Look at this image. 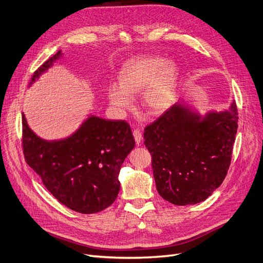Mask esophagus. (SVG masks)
Returning <instances> with one entry per match:
<instances>
[{
	"label": "esophagus",
	"mask_w": 263,
	"mask_h": 263,
	"mask_svg": "<svg viewBox=\"0 0 263 263\" xmlns=\"http://www.w3.org/2000/svg\"><path fill=\"white\" fill-rule=\"evenodd\" d=\"M133 135H134V137H135V141H136V143H137V144H140V142H141V140H142V135H141V132H140L139 129H135V130L133 132Z\"/></svg>",
	"instance_id": "esophagus-1"
}]
</instances>
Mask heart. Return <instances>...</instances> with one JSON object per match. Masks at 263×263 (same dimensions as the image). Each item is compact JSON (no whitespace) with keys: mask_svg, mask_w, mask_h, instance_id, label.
Segmentation results:
<instances>
[{"mask_svg":"<svg viewBox=\"0 0 263 263\" xmlns=\"http://www.w3.org/2000/svg\"><path fill=\"white\" fill-rule=\"evenodd\" d=\"M179 79V68L162 57L148 56L134 59L120 72V85L113 84L108 98L115 110L124 112L133 106L134 97L144 88L142 102L151 113L159 114L171 108Z\"/></svg>","mask_w":263,"mask_h":263,"instance_id":"obj_1","label":"heart"}]
</instances>
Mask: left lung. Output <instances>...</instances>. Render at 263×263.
I'll return each instance as SVG.
<instances>
[{"mask_svg": "<svg viewBox=\"0 0 263 263\" xmlns=\"http://www.w3.org/2000/svg\"><path fill=\"white\" fill-rule=\"evenodd\" d=\"M238 112L208 113L205 120L180 103L145 126L144 145L152 155L159 194L174 205L203 202L228 174L237 132Z\"/></svg>", "mask_w": 263, "mask_h": 263, "instance_id": "left-lung-1", "label": "left lung"}]
</instances>
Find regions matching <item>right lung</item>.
Here are the masks:
<instances>
[{"mask_svg":"<svg viewBox=\"0 0 263 263\" xmlns=\"http://www.w3.org/2000/svg\"><path fill=\"white\" fill-rule=\"evenodd\" d=\"M61 51L50 57L32 76L34 82ZM135 146L125 121L90 117L71 137L45 141L29 128L23 114V150L28 165L58 201L81 214H95L109 207L120 192L119 174Z\"/></svg>","mask_w":263,"mask_h":263,"instance_id":"right-lung-1","label":"right lung"}]
</instances>
